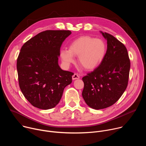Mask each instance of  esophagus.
I'll use <instances>...</instances> for the list:
<instances>
[{"mask_svg": "<svg viewBox=\"0 0 146 146\" xmlns=\"http://www.w3.org/2000/svg\"><path fill=\"white\" fill-rule=\"evenodd\" d=\"M78 78H80V76L77 73H74L72 76L73 80H76V79H78Z\"/></svg>", "mask_w": 146, "mask_h": 146, "instance_id": "esophagus-1", "label": "esophagus"}]
</instances>
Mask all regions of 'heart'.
<instances>
[{
  "label": "heart",
  "instance_id": "b5f03b06",
  "mask_svg": "<svg viewBox=\"0 0 146 146\" xmlns=\"http://www.w3.org/2000/svg\"><path fill=\"white\" fill-rule=\"evenodd\" d=\"M107 52L105 41L88 36H82L70 44L69 50H62L60 55L66 65L74 63L73 56H78L80 65L86 70H92L98 67L105 59Z\"/></svg>",
  "mask_w": 146,
  "mask_h": 146
}]
</instances>
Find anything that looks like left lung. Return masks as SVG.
<instances>
[{"mask_svg": "<svg viewBox=\"0 0 146 146\" xmlns=\"http://www.w3.org/2000/svg\"><path fill=\"white\" fill-rule=\"evenodd\" d=\"M107 40L106 56L99 66L82 80V96L90 108L99 110L112 106L125 91L131 67L127 48L113 35L100 32Z\"/></svg>", "mask_w": 146, "mask_h": 146, "instance_id": "obj_1", "label": "left lung"}]
</instances>
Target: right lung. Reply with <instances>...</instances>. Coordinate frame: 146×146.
<instances>
[{
  "label": "right lung",
  "mask_w": 146,
  "mask_h": 146,
  "mask_svg": "<svg viewBox=\"0 0 146 146\" xmlns=\"http://www.w3.org/2000/svg\"><path fill=\"white\" fill-rule=\"evenodd\" d=\"M70 31L41 32L23 46L17 60L19 88L32 106L47 110L59 102L73 73L58 65L60 48Z\"/></svg>",
  "instance_id": "1"
}]
</instances>
